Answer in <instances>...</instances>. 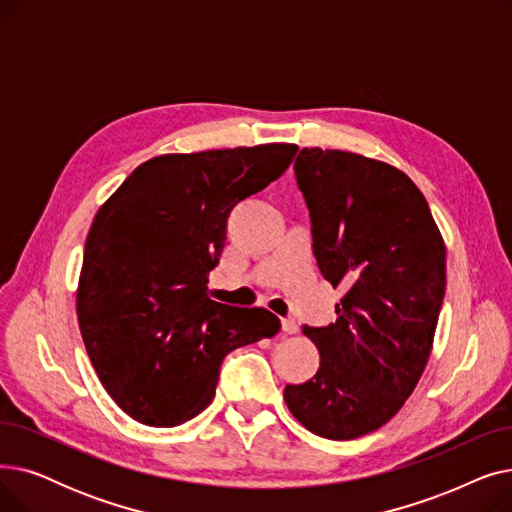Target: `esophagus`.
I'll return each instance as SVG.
<instances>
[{"label": "esophagus", "mask_w": 512, "mask_h": 512, "mask_svg": "<svg viewBox=\"0 0 512 512\" xmlns=\"http://www.w3.org/2000/svg\"><path fill=\"white\" fill-rule=\"evenodd\" d=\"M282 332H284V334H297V332H299L297 321H294L292 317H284V319H282Z\"/></svg>", "instance_id": "esophagus-1"}]
</instances>
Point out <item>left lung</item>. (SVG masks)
<instances>
[{"mask_svg":"<svg viewBox=\"0 0 512 512\" xmlns=\"http://www.w3.org/2000/svg\"><path fill=\"white\" fill-rule=\"evenodd\" d=\"M294 178L321 276L344 297L330 326H303L319 369L284 390L309 432L353 440L388 423L429 359L446 290V249L413 180L357 153L301 149Z\"/></svg>","mask_w":512,"mask_h":512,"instance_id":"obj_1","label":"left lung"}]
</instances>
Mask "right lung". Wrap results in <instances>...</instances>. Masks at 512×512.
I'll return each instance as SVG.
<instances>
[{"mask_svg": "<svg viewBox=\"0 0 512 512\" xmlns=\"http://www.w3.org/2000/svg\"><path fill=\"white\" fill-rule=\"evenodd\" d=\"M297 145L159 155L97 211L76 313L89 359L116 405L145 425L174 427L213 400L238 346L272 338L280 319L207 294L230 211L278 180Z\"/></svg>", "mask_w": 512, "mask_h": 512, "instance_id": "add662e5", "label": "right lung"}]
</instances>
